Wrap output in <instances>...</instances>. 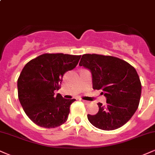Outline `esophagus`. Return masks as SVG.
I'll return each mask as SVG.
<instances>
[{
  "instance_id": "34e87169",
  "label": "esophagus",
  "mask_w": 155,
  "mask_h": 155,
  "mask_svg": "<svg viewBox=\"0 0 155 155\" xmlns=\"http://www.w3.org/2000/svg\"><path fill=\"white\" fill-rule=\"evenodd\" d=\"M80 100H81V102H84V103H86V104H88L89 103V101H87V100H82V99H80Z\"/></svg>"
}]
</instances>
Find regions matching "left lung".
Returning a JSON list of instances; mask_svg holds the SVG:
<instances>
[{
	"label": "left lung",
	"instance_id": "left-lung-1",
	"mask_svg": "<svg viewBox=\"0 0 155 155\" xmlns=\"http://www.w3.org/2000/svg\"><path fill=\"white\" fill-rule=\"evenodd\" d=\"M80 66L90 71L94 89H102L107 105L99 102L96 115H87L96 128L111 131L126 124L137 111L141 94V84L137 71L118 58L84 54Z\"/></svg>",
	"mask_w": 155,
	"mask_h": 155
}]
</instances>
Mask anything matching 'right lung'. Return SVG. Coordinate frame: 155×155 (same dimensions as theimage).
<instances>
[{"label":"right lung","instance_id":"right-lung-1","mask_svg":"<svg viewBox=\"0 0 155 155\" xmlns=\"http://www.w3.org/2000/svg\"><path fill=\"white\" fill-rule=\"evenodd\" d=\"M81 55L43 54L27 63L18 79V100L27 115L35 124L55 128L67 120L75 99L55 95L65 73L77 66Z\"/></svg>","mask_w":155,"mask_h":155}]
</instances>
